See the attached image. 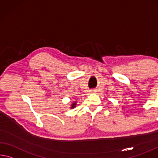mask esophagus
<instances>
[{"label":"esophagus","mask_w":158,"mask_h":158,"mask_svg":"<svg viewBox=\"0 0 158 158\" xmlns=\"http://www.w3.org/2000/svg\"><path fill=\"white\" fill-rule=\"evenodd\" d=\"M95 92H96L95 90H91V93H95Z\"/></svg>","instance_id":"esophagus-1"}]
</instances>
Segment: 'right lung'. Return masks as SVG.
Here are the masks:
<instances>
[{"label": "right lung", "instance_id": "obj_1", "mask_svg": "<svg viewBox=\"0 0 158 158\" xmlns=\"http://www.w3.org/2000/svg\"><path fill=\"white\" fill-rule=\"evenodd\" d=\"M76 105H77V102L74 101V102H72V105H71V107H70V108H74L75 107H76Z\"/></svg>", "mask_w": 158, "mask_h": 158}]
</instances>
